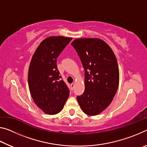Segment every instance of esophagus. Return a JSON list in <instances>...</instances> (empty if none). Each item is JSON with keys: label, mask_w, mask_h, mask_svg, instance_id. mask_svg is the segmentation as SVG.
<instances>
[{"label": "esophagus", "mask_w": 147, "mask_h": 147, "mask_svg": "<svg viewBox=\"0 0 147 147\" xmlns=\"http://www.w3.org/2000/svg\"><path fill=\"white\" fill-rule=\"evenodd\" d=\"M71 89H73L74 87V83H72V84H71Z\"/></svg>", "instance_id": "esophagus-1"}]
</instances>
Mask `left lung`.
Listing matches in <instances>:
<instances>
[{
  "instance_id": "left-lung-1",
  "label": "left lung",
  "mask_w": 147,
  "mask_h": 147,
  "mask_svg": "<svg viewBox=\"0 0 147 147\" xmlns=\"http://www.w3.org/2000/svg\"><path fill=\"white\" fill-rule=\"evenodd\" d=\"M71 45L85 69V91L77 96V100L87 115H98L111 104L119 87L115 55L110 47L98 38L76 39Z\"/></svg>"
}]
</instances>
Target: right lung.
<instances>
[{"instance_id": "add662e5", "label": "right lung", "mask_w": 147, "mask_h": 147, "mask_svg": "<svg viewBox=\"0 0 147 147\" xmlns=\"http://www.w3.org/2000/svg\"><path fill=\"white\" fill-rule=\"evenodd\" d=\"M71 39L63 36L45 39L30 63L28 81L30 94L36 105L48 115L60 112L69 96L68 87L61 80L56 61Z\"/></svg>"}]
</instances>
